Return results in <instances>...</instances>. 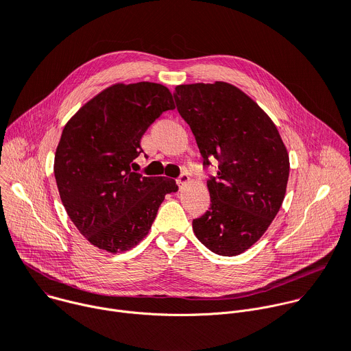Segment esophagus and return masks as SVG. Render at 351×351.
<instances>
[{
  "label": "esophagus",
  "instance_id": "34e87169",
  "mask_svg": "<svg viewBox=\"0 0 351 351\" xmlns=\"http://www.w3.org/2000/svg\"><path fill=\"white\" fill-rule=\"evenodd\" d=\"M189 179H190V178H189V175L183 172V173H180V175H179V178L176 179V183H178L179 186H183L184 183H187V182H189Z\"/></svg>",
  "mask_w": 351,
  "mask_h": 351
}]
</instances>
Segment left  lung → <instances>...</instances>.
<instances>
[{
    "mask_svg": "<svg viewBox=\"0 0 351 351\" xmlns=\"http://www.w3.org/2000/svg\"><path fill=\"white\" fill-rule=\"evenodd\" d=\"M204 167L218 161L207 184L208 211L193 219L197 239L218 256H239L276 217L286 193L289 156L271 118L237 87L182 84L173 93Z\"/></svg>",
    "mask_w": 351,
    "mask_h": 351,
    "instance_id": "8db88e82",
    "label": "left lung"
}]
</instances>
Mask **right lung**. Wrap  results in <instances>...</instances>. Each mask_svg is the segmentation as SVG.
Here are the masks:
<instances>
[{
  "label": "right lung",
  "instance_id": "add662e5",
  "mask_svg": "<svg viewBox=\"0 0 351 351\" xmlns=\"http://www.w3.org/2000/svg\"><path fill=\"white\" fill-rule=\"evenodd\" d=\"M175 110L158 83L114 84L65 125L54 175L62 204L79 232L110 253L136 245L152 228L173 179L133 172L140 140L162 112Z\"/></svg>",
  "mask_w": 351,
  "mask_h": 351
}]
</instances>
